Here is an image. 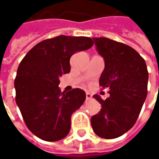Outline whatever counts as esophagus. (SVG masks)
Instances as JSON below:
<instances>
[{
  "label": "esophagus",
  "instance_id": "esophagus-1",
  "mask_svg": "<svg viewBox=\"0 0 159 159\" xmlns=\"http://www.w3.org/2000/svg\"><path fill=\"white\" fill-rule=\"evenodd\" d=\"M85 98H86V100H90L92 98V95L89 92H86L85 93Z\"/></svg>",
  "mask_w": 159,
  "mask_h": 159
}]
</instances>
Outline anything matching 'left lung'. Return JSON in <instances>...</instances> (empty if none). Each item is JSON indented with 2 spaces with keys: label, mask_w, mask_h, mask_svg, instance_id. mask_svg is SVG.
<instances>
[{
  "label": "left lung",
  "mask_w": 159,
  "mask_h": 159,
  "mask_svg": "<svg viewBox=\"0 0 159 159\" xmlns=\"http://www.w3.org/2000/svg\"><path fill=\"white\" fill-rule=\"evenodd\" d=\"M93 39L105 61L99 85L109 88L110 98L93 96L102 109L91 118V125L99 137L113 139L128 132L138 119L147 96V67L132 47L107 38Z\"/></svg>",
  "instance_id": "left-lung-1"
}]
</instances>
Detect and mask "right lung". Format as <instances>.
<instances>
[{
    "mask_svg": "<svg viewBox=\"0 0 159 159\" xmlns=\"http://www.w3.org/2000/svg\"><path fill=\"white\" fill-rule=\"evenodd\" d=\"M94 44L87 37L58 36L31 48L20 62L16 80V101L25 125L39 138L55 142L71 129V116L85 100L80 88L61 92L59 78L71 71L70 59Z\"/></svg>",
    "mask_w": 159,
    "mask_h": 159,
    "instance_id": "obj_1",
    "label": "right lung"
}]
</instances>
